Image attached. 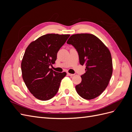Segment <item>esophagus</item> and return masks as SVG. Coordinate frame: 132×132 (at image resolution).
Instances as JSON below:
<instances>
[{"label":"esophagus","instance_id":"obj_1","mask_svg":"<svg viewBox=\"0 0 132 132\" xmlns=\"http://www.w3.org/2000/svg\"><path fill=\"white\" fill-rule=\"evenodd\" d=\"M67 74L69 76H70V77H73V76H74V74H71V73H67Z\"/></svg>","mask_w":132,"mask_h":132}]
</instances>
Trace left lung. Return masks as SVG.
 Returning <instances> with one entry per match:
<instances>
[{
    "mask_svg": "<svg viewBox=\"0 0 132 132\" xmlns=\"http://www.w3.org/2000/svg\"><path fill=\"white\" fill-rule=\"evenodd\" d=\"M67 43L77 50L80 64L86 65L85 73L81 76V82L75 86L77 93L86 100L97 97L106 89L112 74V60L109 48L90 34L71 35Z\"/></svg>",
    "mask_w": 132,
    "mask_h": 132,
    "instance_id": "left-lung-1",
    "label": "left lung"
}]
</instances>
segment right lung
I'll use <instances>...</instances> for the list:
<instances>
[{"instance_id": "add662e5", "label": "right lung", "mask_w": 132, "mask_h": 132, "mask_svg": "<svg viewBox=\"0 0 132 132\" xmlns=\"http://www.w3.org/2000/svg\"><path fill=\"white\" fill-rule=\"evenodd\" d=\"M70 35L50 34L31 42L26 48L21 62L22 77L26 86L36 98L46 101L58 91L65 72L50 68L57 59V53Z\"/></svg>"}]
</instances>
